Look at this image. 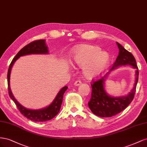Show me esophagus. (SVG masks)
I'll list each match as a JSON object with an SVG mask.
<instances>
[{
    "mask_svg": "<svg viewBox=\"0 0 147 147\" xmlns=\"http://www.w3.org/2000/svg\"><path fill=\"white\" fill-rule=\"evenodd\" d=\"M82 84V82L80 81V80H77L76 82H75L74 83V85L75 86H79L80 84Z\"/></svg>",
    "mask_w": 147,
    "mask_h": 147,
    "instance_id": "34e87169",
    "label": "esophagus"
}]
</instances>
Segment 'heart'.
<instances>
[{
    "label": "heart",
    "mask_w": 147,
    "mask_h": 147,
    "mask_svg": "<svg viewBox=\"0 0 147 147\" xmlns=\"http://www.w3.org/2000/svg\"><path fill=\"white\" fill-rule=\"evenodd\" d=\"M109 56L100 48L90 45L78 46L74 56L77 65L84 67L83 72L88 78H94L104 72L109 63Z\"/></svg>",
    "instance_id": "b5f03b06"
}]
</instances>
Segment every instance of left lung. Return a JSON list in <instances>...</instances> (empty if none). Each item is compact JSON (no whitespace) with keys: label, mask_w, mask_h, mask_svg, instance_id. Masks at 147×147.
Returning <instances> with one entry per match:
<instances>
[{"label":"left lung","mask_w":147,"mask_h":147,"mask_svg":"<svg viewBox=\"0 0 147 147\" xmlns=\"http://www.w3.org/2000/svg\"><path fill=\"white\" fill-rule=\"evenodd\" d=\"M117 44L119 49V53L112 69L104 77L91 83V97L88 102V106L93 113L100 117H111L121 112L131 104L134 99L136 91V86L139 78V70L135 57L119 43L117 42ZM130 65L136 70V78L134 88L125 96L112 97L109 96L104 88L106 77L111 71L120 65Z\"/></svg>","instance_id":"left-lung-1"}]
</instances>
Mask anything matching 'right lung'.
Wrapping results in <instances>:
<instances>
[{
  "label": "right lung",
  "mask_w": 147,
  "mask_h": 147,
  "mask_svg": "<svg viewBox=\"0 0 147 147\" xmlns=\"http://www.w3.org/2000/svg\"><path fill=\"white\" fill-rule=\"evenodd\" d=\"M48 47L45 43V40H35L32 42L29 43L28 45L23 47L21 50L17 53V55L15 56L12 60L11 63L9 66L7 74V81H8V94L10 98L15 102L18 109L20 112L23 114L25 117L30 119L31 121H37V122H43L47 121L53 119L56 117L57 114L59 113L61 107L63 102V96L65 91L67 90V86H64L61 89V90L57 93L55 99L50 104L42 109L38 110H30L25 108L22 105H21L16 100L13 96L12 92L10 89V74L12 66L14 64L15 62L22 56H25L31 54H48Z\"/></svg>",
  "instance_id": "1"
}]
</instances>
